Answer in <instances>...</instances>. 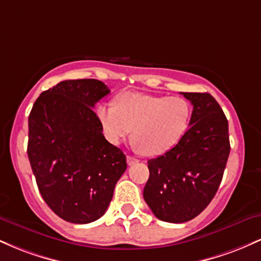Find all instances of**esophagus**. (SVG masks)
<instances>
[{
	"label": "esophagus",
	"mask_w": 261,
	"mask_h": 261,
	"mask_svg": "<svg viewBox=\"0 0 261 261\" xmlns=\"http://www.w3.org/2000/svg\"><path fill=\"white\" fill-rule=\"evenodd\" d=\"M126 161H127V164H128V166H133V164L137 163V162H139V160H137V158L133 157V155H127V157H126Z\"/></svg>",
	"instance_id": "obj_1"
}]
</instances>
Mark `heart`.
<instances>
[{"label": "heart", "mask_w": 261, "mask_h": 261, "mask_svg": "<svg viewBox=\"0 0 261 261\" xmlns=\"http://www.w3.org/2000/svg\"><path fill=\"white\" fill-rule=\"evenodd\" d=\"M106 139L118 145L133 133L137 151L149 155L172 149L190 122L191 109L181 97L124 93L114 103H101L95 109Z\"/></svg>", "instance_id": "b5f03b06"}]
</instances>
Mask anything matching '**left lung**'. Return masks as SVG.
Instances as JSON below:
<instances>
[{"mask_svg":"<svg viewBox=\"0 0 261 261\" xmlns=\"http://www.w3.org/2000/svg\"><path fill=\"white\" fill-rule=\"evenodd\" d=\"M194 109L187 133L160 157L148 161L143 199L164 222L182 223L207 207L228 160V121L210 93H181Z\"/></svg>","mask_w":261,"mask_h":261,"instance_id":"8db88e82","label":"left lung"}]
</instances>
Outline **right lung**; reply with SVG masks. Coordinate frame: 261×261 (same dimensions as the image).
Wrapping results in <instances>:
<instances>
[{
	"label": "right lung",
	"mask_w": 261,
	"mask_h": 261,
	"mask_svg": "<svg viewBox=\"0 0 261 261\" xmlns=\"http://www.w3.org/2000/svg\"><path fill=\"white\" fill-rule=\"evenodd\" d=\"M98 80L62 81L39 95L29 114L28 158L50 208L71 223L106 214L126 157L101 134L92 108L109 94Z\"/></svg>",
	"instance_id": "add662e5"
}]
</instances>
